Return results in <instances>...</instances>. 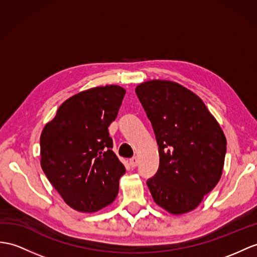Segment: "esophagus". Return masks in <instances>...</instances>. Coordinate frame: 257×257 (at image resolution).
I'll return each mask as SVG.
<instances>
[{"label": "esophagus", "mask_w": 257, "mask_h": 257, "mask_svg": "<svg viewBox=\"0 0 257 257\" xmlns=\"http://www.w3.org/2000/svg\"><path fill=\"white\" fill-rule=\"evenodd\" d=\"M137 165H139V159H137L136 157L130 159V166L132 168H135Z\"/></svg>", "instance_id": "34e87169"}]
</instances>
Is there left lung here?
<instances>
[{"mask_svg": "<svg viewBox=\"0 0 257 257\" xmlns=\"http://www.w3.org/2000/svg\"><path fill=\"white\" fill-rule=\"evenodd\" d=\"M135 91L159 146L158 172L147 181L150 194L172 215L190 212L221 178L226 136L203 100L177 81L147 80Z\"/></svg>", "mask_w": 257, "mask_h": 257, "instance_id": "1", "label": "left lung"}]
</instances>
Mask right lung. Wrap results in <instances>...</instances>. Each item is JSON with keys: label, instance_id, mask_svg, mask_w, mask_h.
<instances>
[{"label": "right lung", "instance_id": "obj_1", "mask_svg": "<svg viewBox=\"0 0 257 257\" xmlns=\"http://www.w3.org/2000/svg\"><path fill=\"white\" fill-rule=\"evenodd\" d=\"M126 90L92 87L66 99L40 135V165L71 208L95 212L115 199L125 167L112 152L108 127Z\"/></svg>", "mask_w": 257, "mask_h": 257}]
</instances>
